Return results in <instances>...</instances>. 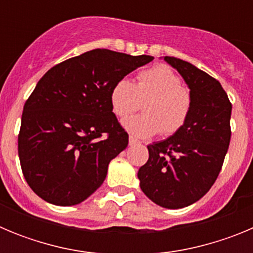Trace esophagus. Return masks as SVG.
<instances>
[{
	"label": "esophagus",
	"mask_w": 253,
	"mask_h": 253,
	"mask_svg": "<svg viewBox=\"0 0 253 253\" xmlns=\"http://www.w3.org/2000/svg\"><path fill=\"white\" fill-rule=\"evenodd\" d=\"M137 143H139V140L137 139V138L135 137H133V135H130V137H129V144H137Z\"/></svg>",
	"instance_id": "obj_1"
}]
</instances>
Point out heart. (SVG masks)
I'll return each instance as SVG.
<instances>
[{
  "instance_id": "1",
  "label": "heart",
  "mask_w": 253,
  "mask_h": 253,
  "mask_svg": "<svg viewBox=\"0 0 253 253\" xmlns=\"http://www.w3.org/2000/svg\"><path fill=\"white\" fill-rule=\"evenodd\" d=\"M144 111L124 122L129 133L140 138L153 137L161 131L163 137L173 135L189 120L193 109V93L182 84L181 77L166 64H157L138 73L137 84L122 78L110 91L114 114L126 118L139 110Z\"/></svg>"
}]
</instances>
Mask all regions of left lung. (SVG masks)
Wrapping results in <instances>:
<instances>
[{"instance_id":"8db88e82","label":"left lung","mask_w":253,"mask_h":253,"mask_svg":"<svg viewBox=\"0 0 253 253\" xmlns=\"http://www.w3.org/2000/svg\"><path fill=\"white\" fill-rule=\"evenodd\" d=\"M193 93V109L184 128L147 146L149 157L138 171L140 189L169 209L189 207L215 182L231 142L232 104L218 80L189 62L165 57Z\"/></svg>"}]
</instances>
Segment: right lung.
<instances>
[{
	"instance_id": "add662e5",
	"label": "right lung",
	"mask_w": 253,
	"mask_h": 253,
	"mask_svg": "<svg viewBox=\"0 0 253 253\" xmlns=\"http://www.w3.org/2000/svg\"><path fill=\"white\" fill-rule=\"evenodd\" d=\"M151 55L93 49L51 67L24 105L19 138L22 173L54 205H76L104 182L107 166L128 146L113 113L114 84Z\"/></svg>"
}]
</instances>
